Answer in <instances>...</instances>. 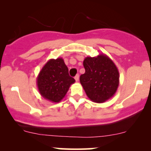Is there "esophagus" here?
<instances>
[{"label": "esophagus", "instance_id": "1", "mask_svg": "<svg viewBox=\"0 0 151 151\" xmlns=\"http://www.w3.org/2000/svg\"><path fill=\"white\" fill-rule=\"evenodd\" d=\"M74 79H75L76 81H79V74H77V75L74 77Z\"/></svg>", "mask_w": 151, "mask_h": 151}]
</instances>
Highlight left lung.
<instances>
[{"instance_id":"8db88e82","label":"left lung","mask_w":151,"mask_h":151,"mask_svg":"<svg viewBox=\"0 0 151 151\" xmlns=\"http://www.w3.org/2000/svg\"><path fill=\"white\" fill-rule=\"evenodd\" d=\"M85 73L79 78L91 101L104 103L115 94L119 84V72L114 62L104 54L86 57L83 62Z\"/></svg>"}]
</instances>
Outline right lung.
Instances as JSON below:
<instances>
[{
    "mask_svg": "<svg viewBox=\"0 0 151 151\" xmlns=\"http://www.w3.org/2000/svg\"><path fill=\"white\" fill-rule=\"evenodd\" d=\"M75 82L61 58L50 59L43 66L37 77L38 91L43 98L58 103L65 97L70 86Z\"/></svg>",
    "mask_w": 151,
    "mask_h": 151,
    "instance_id": "obj_1",
    "label": "right lung"
}]
</instances>
